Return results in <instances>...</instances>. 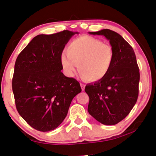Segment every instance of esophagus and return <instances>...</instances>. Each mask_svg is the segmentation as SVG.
Returning <instances> with one entry per match:
<instances>
[{
  "label": "esophagus",
  "mask_w": 156,
  "mask_h": 156,
  "mask_svg": "<svg viewBox=\"0 0 156 156\" xmlns=\"http://www.w3.org/2000/svg\"><path fill=\"white\" fill-rule=\"evenodd\" d=\"M80 87H81V89H82L83 91H84L85 88V85L84 84H82V83H80Z\"/></svg>",
  "instance_id": "obj_1"
}]
</instances>
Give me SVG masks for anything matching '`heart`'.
<instances>
[{
  "mask_svg": "<svg viewBox=\"0 0 156 156\" xmlns=\"http://www.w3.org/2000/svg\"><path fill=\"white\" fill-rule=\"evenodd\" d=\"M115 59L112 46L89 36H82L72 41L67 53L60 56L62 68L67 76H74L76 64L83 79L96 82L110 71Z\"/></svg>",
  "mask_w": 156,
  "mask_h": 156,
  "instance_id": "b5f03b06",
  "label": "heart"
}]
</instances>
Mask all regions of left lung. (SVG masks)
Listing matches in <instances>:
<instances>
[{
  "mask_svg": "<svg viewBox=\"0 0 156 156\" xmlns=\"http://www.w3.org/2000/svg\"><path fill=\"white\" fill-rule=\"evenodd\" d=\"M89 34L108 40L115 59L105 77L86 85L90 97L87 111L102 124L115 125L129 114L137 100L140 75L136 56L131 45L115 31L102 29Z\"/></svg>",
  "mask_w": 156,
  "mask_h": 156,
  "instance_id": "left-lung-1",
  "label": "left lung"
}]
</instances>
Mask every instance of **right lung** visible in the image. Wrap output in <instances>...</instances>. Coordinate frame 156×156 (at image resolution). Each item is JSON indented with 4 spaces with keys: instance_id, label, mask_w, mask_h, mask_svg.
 Wrapping results in <instances>:
<instances>
[{
    "instance_id": "1",
    "label": "right lung",
    "mask_w": 156,
    "mask_h": 156,
    "mask_svg": "<svg viewBox=\"0 0 156 156\" xmlns=\"http://www.w3.org/2000/svg\"><path fill=\"white\" fill-rule=\"evenodd\" d=\"M78 32L38 35L16 59L12 91L16 108L33 128L49 132L63 122L73 97L81 92L76 79L65 76L60 56Z\"/></svg>"
}]
</instances>
